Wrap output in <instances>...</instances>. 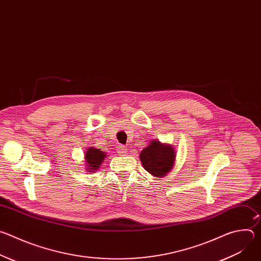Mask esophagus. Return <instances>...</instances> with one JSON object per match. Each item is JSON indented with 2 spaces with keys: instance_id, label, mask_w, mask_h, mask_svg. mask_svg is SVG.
I'll use <instances>...</instances> for the list:
<instances>
[{
  "instance_id": "obj_1",
  "label": "esophagus",
  "mask_w": 261,
  "mask_h": 261,
  "mask_svg": "<svg viewBox=\"0 0 261 261\" xmlns=\"http://www.w3.org/2000/svg\"><path fill=\"white\" fill-rule=\"evenodd\" d=\"M118 153H119L120 155H125V154H127V148H126V146H124V145H119V147H118Z\"/></svg>"
}]
</instances>
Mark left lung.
Masks as SVG:
<instances>
[{
  "label": "left lung",
  "instance_id": "obj_1",
  "mask_svg": "<svg viewBox=\"0 0 261 261\" xmlns=\"http://www.w3.org/2000/svg\"><path fill=\"white\" fill-rule=\"evenodd\" d=\"M139 159L147 172L158 178L163 177L174 166L175 148L168 143H162L158 139H154L140 152Z\"/></svg>",
  "mask_w": 261,
  "mask_h": 261
}]
</instances>
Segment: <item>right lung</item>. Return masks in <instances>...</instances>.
Instances as JSON below:
<instances>
[{"instance_id":"right-lung-1","label":"right lung","mask_w":261,"mask_h":261,"mask_svg":"<svg viewBox=\"0 0 261 261\" xmlns=\"http://www.w3.org/2000/svg\"><path fill=\"white\" fill-rule=\"evenodd\" d=\"M107 154L103 151H101L100 148H96L93 146H90L87 148V151L85 153V160H86V169L87 172H95L97 171L102 163L104 162Z\"/></svg>"}]
</instances>
